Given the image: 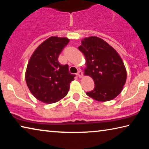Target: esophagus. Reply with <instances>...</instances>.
I'll use <instances>...</instances> for the list:
<instances>
[{
    "label": "esophagus",
    "instance_id": "34e87169",
    "mask_svg": "<svg viewBox=\"0 0 149 149\" xmlns=\"http://www.w3.org/2000/svg\"><path fill=\"white\" fill-rule=\"evenodd\" d=\"M83 75H84V74H83V72L81 71V70H79V71H78L77 73V75L79 77H82Z\"/></svg>",
    "mask_w": 149,
    "mask_h": 149
}]
</instances>
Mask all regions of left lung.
<instances>
[{
  "label": "left lung",
  "instance_id": "obj_1",
  "mask_svg": "<svg viewBox=\"0 0 149 149\" xmlns=\"http://www.w3.org/2000/svg\"><path fill=\"white\" fill-rule=\"evenodd\" d=\"M78 49L86 60L85 74L91 77L95 83L94 89L87 92V95L102 102L116 97L127 77L124 64L118 52L104 40L95 36L83 39Z\"/></svg>",
  "mask_w": 149,
  "mask_h": 149
}]
</instances>
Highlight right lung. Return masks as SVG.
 Listing matches in <instances>:
<instances>
[{
	"instance_id": "obj_1",
	"label": "right lung",
	"mask_w": 149,
	"mask_h": 149,
	"mask_svg": "<svg viewBox=\"0 0 149 149\" xmlns=\"http://www.w3.org/2000/svg\"><path fill=\"white\" fill-rule=\"evenodd\" d=\"M70 40L50 37L37 48L26 72L27 85L32 95L42 102L51 104L66 96L70 82L75 76L68 65H62L58 56Z\"/></svg>"
}]
</instances>
